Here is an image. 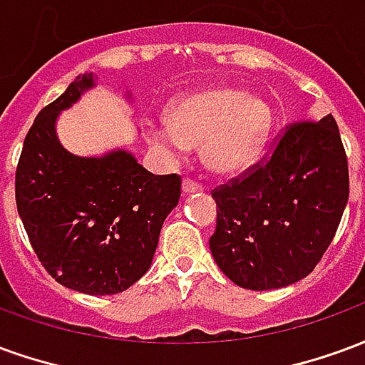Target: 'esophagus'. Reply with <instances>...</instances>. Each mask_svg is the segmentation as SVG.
Returning <instances> with one entry per match:
<instances>
[{"label": "esophagus", "mask_w": 365, "mask_h": 365, "mask_svg": "<svg viewBox=\"0 0 365 365\" xmlns=\"http://www.w3.org/2000/svg\"><path fill=\"white\" fill-rule=\"evenodd\" d=\"M182 191L185 195H190V193H195V191H203V185L197 182H193V180H183Z\"/></svg>", "instance_id": "esophagus-1"}]
</instances>
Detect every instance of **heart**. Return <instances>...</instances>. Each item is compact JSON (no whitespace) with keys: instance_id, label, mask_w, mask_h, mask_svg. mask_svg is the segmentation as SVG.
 Segmentation results:
<instances>
[{"instance_id":"heart-1","label":"heart","mask_w":365,"mask_h":365,"mask_svg":"<svg viewBox=\"0 0 365 365\" xmlns=\"http://www.w3.org/2000/svg\"><path fill=\"white\" fill-rule=\"evenodd\" d=\"M272 127L274 113L264 97L238 88H205L178 97L168 123L150 125L146 138L172 162H180L187 146H203L211 172L235 175L260 158Z\"/></svg>"}]
</instances>
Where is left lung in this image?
I'll list each match as a JSON object with an SVG mask.
<instances>
[{
    "instance_id": "1",
    "label": "left lung",
    "mask_w": 365,
    "mask_h": 365,
    "mask_svg": "<svg viewBox=\"0 0 365 365\" xmlns=\"http://www.w3.org/2000/svg\"><path fill=\"white\" fill-rule=\"evenodd\" d=\"M348 191L334 117L291 125L266 164L213 191L217 229L209 248L217 266L252 291L303 279L332 242Z\"/></svg>"
}]
</instances>
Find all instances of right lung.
Returning a JSON list of instances; mask_svg holds the SVG:
<instances>
[{"mask_svg": "<svg viewBox=\"0 0 365 365\" xmlns=\"http://www.w3.org/2000/svg\"><path fill=\"white\" fill-rule=\"evenodd\" d=\"M96 80L93 72L80 74L36 115L21 152L15 197L38 260L60 285L115 295L150 268L182 180L150 174L127 148L78 156L62 146L58 115L93 90Z\"/></svg>", "mask_w": 365, "mask_h": 365, "instance_id": "1", "label": "right lung"}]
</instances>
